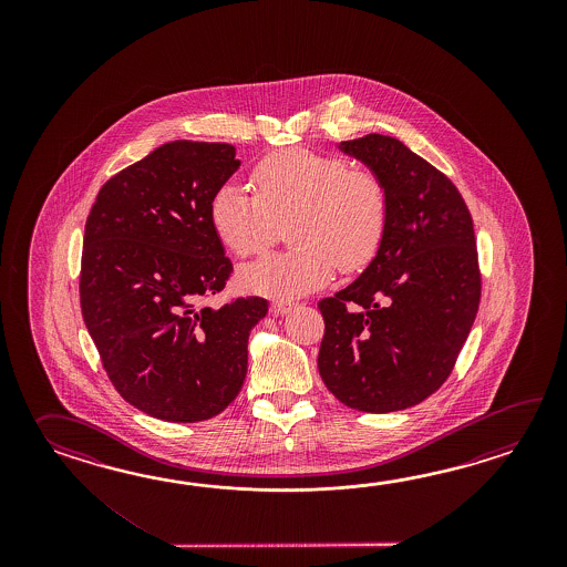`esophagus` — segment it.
I'll use <instances>...</instances> for the list:
<instances>
[{"instance_id":"esophagus-1","label":"esophagus","mask_w":567,"mask_h":567,"mask_svg":"<svg viewBox=\"0 0 567 567\" xmlns=\"http://www.w3.org/2000/svg\"><path fill=\"white\" fill-rule=\"evenodd\" d=\"M289 308H291V301H274L269 306V312L274 313V316H281V313L289 312Z\"/></svg>"}]
</instances>
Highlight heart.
Wrapping results in <instances>:
<instances>
[{"mask_svg": "<svg viewBox=\"0 0 567 567\" xmlns=\"http://www.w3.org/2000/svg\"><path fill=\"white\" fill-rule=\"evenodd\" d=\"M254 194L237 184L218 186L208 220L225 249L247 259L267 251L288 225L289 251L243 267V288L293 298L322 288L340 267L357 274L371 266L385 241L391 194L373 168L350 166L338 154L288 147L261 157L251 169Z\"/></svg>", "mask_w": 567, "mask_h": 567, "instance_id": "heart-1", "label": "heart"}]
</instances>
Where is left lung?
<instances>
[{
	"label": "left lung",
	"mask_w": 567,
	"mask_h": 567,
	"mask_svg": "<svg viewBox=\"0 0 567 567\" xmlns=\"http://www.w3.org/2000/svg\"><path fill=\"white\" fill-rule=\"evenodd\" d=\"M340 147L379 172L391 194L385 241L349 288L318 301V371L352 410H408L444 385L481 303L471 210L444 172L395 137Z\"/></svg>",
	"instance_id": "left-lung-1"
}]
</instances>
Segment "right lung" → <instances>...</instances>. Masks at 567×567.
Segmentation results:
<instances>
[{
  "instance_id": "1",
  "label": "right lung",
  "mask_w": 567,
  "mask_h": 567,
  "mask_svg": "<svg viewBox=\"0 0 567 567\" xmlns=\"http://www.w3.org/2000/svg\"><path fill=\"white\" fill-rule=\"evenodd\" d=\"M237 150L178 140L117 172L86 217L81 310L109 381L164 422H203L229 408L247 374L259 296L208 301L233 274L208 203L241 166Z\"/></svg>"
}]
</instances>
